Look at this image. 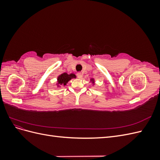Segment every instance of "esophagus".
<instances>
[{"instance_id": "obj_1", "label": "esophagus", "mask_w": 160, "mask_h": 160, "mask_svg": "<svg viewBox=\"0 0 160 160\" xmlns=\"http://www.w3.org/2000/svg\"><path fill=\"white\" fill-rule=\"evenodd\" d=\"M77 77H78V78H79V79H81L82 77H83V74L81 73V72H77Z\"/></svg>"}]
</instances>
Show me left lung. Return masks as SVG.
<instances>
[{
    "mask_svg": "<svg viewBox=\"0 0 160 160\" xmlns=\"http://www.w3.org/2000/svg\"><path fill=\"white\" fill-rule=\"evenodd\" d=\"M91 81H93V83H94V81H93V79H91Z\"/></svg>",
    "mask_w": 160,
    "mask_h": 160,
    "instance_id": "left-lung-1",
    "label": "left lung"
}]
</instances>
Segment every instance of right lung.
<instances>
[{"label": "right lung", "instance_id": "add662e5", "mask_svg": "<svg viewBox=\"0 0 160 160\" xmlns=\"http://www.w3.org/2000/svg\"><path fill=\"white\" fill-rule=\"evenodd\" d=\"M75 77L76 76L73 73L68 75L67 73H66V72H64V73H62L58 77L57 85L58 86H59V85H65L67 83H68L69 81H70L72 78H75Z\"/></svg>", "mask_w": 160, "mask_h": 160}]
</instances>
